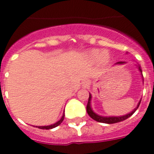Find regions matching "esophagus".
Masks as SVG:
<instances>
[{
  "instance_id": "obj_1",
  "label": "esophagus",
  "mask_w": 154,
  "mask_h": 154,
  "mask_svg": "<svg viewBox=\"0 0 154 154\" xmlns=\"http://www.w3.org/2000/svg\"><path fill=\"white\" fill-rule=\"evenodd\" d=\"M83 84H84V85H85V86H86V85H89V82H88L87 81H85V82H84Z\"/></svg>"
}]
</instances>
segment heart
I'll list each match as a JSON object with an SVG mask.
<instances>
[{"label": "heart", "mask_w": 154, "mask_h": 154, "mask_svg": "<svg viewBox=\"0 0 154 154\" xmlns=\"http://www.w3.org/2000/svg\"><path fill=\"white\" fill-rule=\"evenodd\" d=\"M88 60L91 62L99 61L102 66H106L111 61V56L106 51L100 49H93L87 53Z\"/></svg>", "instance_id": "obj_1"}]
</instances>
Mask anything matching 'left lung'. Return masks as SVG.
Segmentation results:
<instances>
[{
	"mask_svg": "<svg viewBox=\"0 0 154 154\" xmlns=\"http://www.w3.org/2000/svg\"><path fill=\"white\" fill-rule=\"evenodd\" d=\"M125 64V62L124 61H119L116 63V64ZM138 69H139L140 72L142 73V70L140 69V66H138ZM143 83H144V79H143ZM91 98H92V96L91 94H90V97H89V100H88V103H87V106H86V111H87V113L88 115L92 118L93 119H94L95 121L97 122H99V123H104V124H116V123H119V122H121V121H124L125 119H127L128 118H129L130 116H132L134 112L137 111V109L140 106V103L141 102V100H140V102L138 103L137 104V106L136 108L132 111V112H130V113L127 114L125 116H98L95 112H94V111L92 110L91 108V105H90V102H91Z\"/></svg>",
	"mask_w": 154,
	"mask_h": 154,
	"instance_id": "obj_1",
	"label": "left lung"
}]
</instances>
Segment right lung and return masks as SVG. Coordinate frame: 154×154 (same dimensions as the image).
<instances>
[{
	"instance_id": "1",
	"label": "right lung",
	"mask_w": 154,
	"mask_h": 154,
	"mask_svg": "<svg viewBox=\"0 0 154 154\" xmlns=\"http://www.w3.org/2000/svg\"><path fill=\"white\" fill-rule=\"evenodd\" d=\"M64 119V113L63 114V116H62L61 119H60L58 122H56V124H51V125H48V126H36V128H38L40 129H46V130H48V129H51V128H56V127L59 126L60 124H61L63 120Z\"/></svg>"
}]
</instances>
